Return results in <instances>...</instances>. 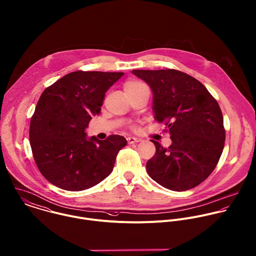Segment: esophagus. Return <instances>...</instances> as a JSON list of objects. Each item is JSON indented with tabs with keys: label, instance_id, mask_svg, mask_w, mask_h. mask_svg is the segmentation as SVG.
<instances>
[{
	"label": "esophagus",
	"instance_id": "34e87169",
	"mask_svg": "<svg viewBox=\"0 0 256 256\" xmlns=\"http://www.w3.org/2000/svg\"><path fill=\"white\" fill-rule=\"evenodd\" d=\"M128 142L130 144H136V142H140L142 140L140 138H134V136H128Z\"/></svg>",
	"mask_w": 256,
	"mask_h": 256
}]
</instances>
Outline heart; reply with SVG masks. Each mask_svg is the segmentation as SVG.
I'll use <instances>...</instances> for the list:
<instances>
[{"instance_id": "heart-1", "label": "heart", "mask_w": 256, "mask_h": 256, "mask_svg": "<svg viewBox=\"0 0 256 256\" xmlns=\"http://www.w3.org/2000/svg\"><path fill=\"white\" fill-rule=\"evenodd\" d=\"M148 86L138 80H128L124 85V91L128 97L140 92L144 89H146Z\"/></svg>"}]
</instances>
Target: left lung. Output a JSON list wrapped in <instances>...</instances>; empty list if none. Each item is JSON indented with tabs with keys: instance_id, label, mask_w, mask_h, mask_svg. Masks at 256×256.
<instances>
[{
	"instance_id": "8db88e82",
	"label": "left lung",
	"mask_w": 256,
	"mask_h": 256,
	"mask_svg": "<svg viewBox=\"0 0 256 256\" xmlns=\"http://www.w3.org/2000/svg\"><path fill=\"white\" fill-rule=\"evenodd\" d=\"M152 91L154 118L165 122L172 140L156 148L146 162L148 175L164 188L186 191L201 184L216 168L226 132L218 102L194 77L174 69L132 70Z\"/></svg>"
}]
</instances>
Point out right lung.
I'll list each match as a JSON object with an SVG mask.
<instances>
[{
    "instance_id": "right-lung-1",
    "label": "right lung",
    "mask_w": 256,
    "mask_h": 256,
    "mask_svg": "<svg viewBox=\"0 0 256 256\" xmlns=\"http://www.w3.org/2000/svg\"><path fill=\"white\" fill-rule=\"evenodd\" d=\"M124 72L76 71L48 87L30 120V142L44 177L67 191H82L106 178L124 136L106 140L85 132L92 116L101 112L106 92Z\"/></svg>"
}]
</instances>
